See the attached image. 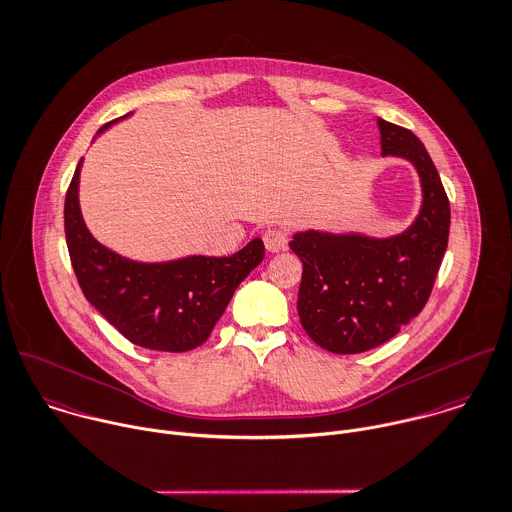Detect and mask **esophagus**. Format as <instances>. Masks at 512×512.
I'll list each match as a JSON object with an SVG mask.
<instances>
[{"instance_id":"obj_1","label":"esophagus","mask_w":512,"mask_h":512,"mask_svg":"<svg viewBox=\"0 0 512 512\" xmlns=\"http://www.w3.org/2000/svg\"><path fill=\"white\" fill-rule=\"evenodd\" d=\"M263 243H265L267 251L279 253V251L287 249L289 235H287V231L281 229V227H269V229L263 233Z\"/></svg>"}]
</instances>
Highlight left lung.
Masks as SVG:
<instances>
[{
    "instance_id": "8db88e82",
    "label": "left lung",
    "mask_w": 512,
    "mask_h": 512,
    "mask_svg": "<svg viewBox=\"0 0 512 512\" xmlns=\"http://www.w3.org/2000/svg\"><path fill=\"white\" fill-rule=\"evenodd\" d=\"M381 153L411 161L423 205L409 229L377 239L361 233L299 231L289 243L303 261L297 311L307 335L337 355L393 339L427 305L449 243L451 205L421 139L377 119Z\"/></svg>"
}]
</instances>
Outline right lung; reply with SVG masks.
Instances as JSON below:
<instances>
[{"instance_id": "right-lung-1", "label": "right lung", "mask_w": 512, "mask_h": 512, "mask_svg": "<svg viewBox=\"0 0 512 512\" xmlns=\"http://www.w3.org/2000/svg\"><path fill=\"white\" fill-rule=\"evenodd\" d=\"M123 115L121 119L129 117ZM119 121V119H115ZM115 121L105 123L103 133ZM79 159L65 195V241L85 299L133 345L183 353L205 343L239 283L263 261L257 237L231 257L139 263L101 245L79 209Z\"/></svg>"}]
</instances>
